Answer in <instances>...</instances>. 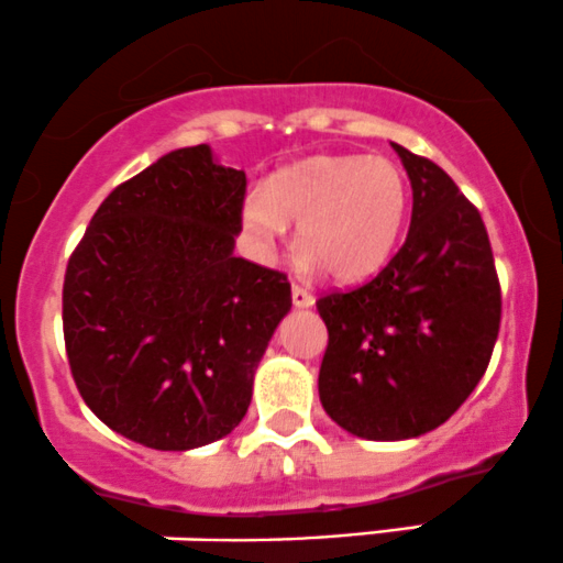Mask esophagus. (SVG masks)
<instances>
[{
    "label": "esophagus",
    "instance_id": "esophagus-1",
    "mask_svg": "<svg viewBox=\"0 0 563 563\" xmlns=\"http://www.w3.org/2000/svg\"><path fill=\"white\" fill-rule=\"evenodd\" d=\"M291 299H294V307H299V310H307V307L314 305V296L301 286L291 288Z\"/></svg>",
    "mask_w": 563,
    "mask_h": 563
}]
</instances>
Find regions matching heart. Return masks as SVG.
I'll return each instance as SVG.
<instances>
[{
    "label": "heart",
    "instance_id": "b5f03b06",
    "mask_svg": "<svg viewBox=\"0 0 563 563\" xmlns=\"http://www.w3.org/2000/svg\"><path fill=\"white\" fill-rule=\"evenodd\" d=\"M409 213V184L387 157L325 154L251 187L240 202V224L253 256L267 258L291 219L299 267H325L336 280L372 277L387 264Z\"/></svg>",
    "mask_w": 563,
    "mask_h": 563
}]
</instances>
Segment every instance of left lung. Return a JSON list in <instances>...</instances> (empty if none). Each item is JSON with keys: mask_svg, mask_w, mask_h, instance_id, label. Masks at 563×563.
<instances>
[{"mask_svg": "<svg viewBox=\"0 0 563 563\" xmlns=\"http://www.w3.org/2000/svg\"><path fill=\"white\" fill-rule=\"evenodd\" d=\"M411 181L406 243L366 286L318 299L329 329L320 404L366 441H406L446 422L497 342V269L481 213L446 170L393 144Z\"/></svg>", "mask_w": 563, "mask_h": 563, "instance_id": "8db88e82", "label": "left lung"}]
</instances>
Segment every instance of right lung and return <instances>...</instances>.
<instances>
[{
    "label": "right lung",
    "mask_w": 563,
    "mask_h": 563,
    "mask_svg": "<svg viewBox=\"0 0 563 563\" xmlns=\"http://www.w3.org/2000/svg\"><path fill=\"white\" fill-rule=\"evenodd\" d=\"M243 195V170L184 146L111 191L71 253V376L90 411L141 446L189 452L230 435L291 310L283 272L234 256Z\"/></svg>",
    "instance_id": "1"
}]
</instances>
